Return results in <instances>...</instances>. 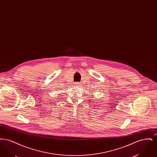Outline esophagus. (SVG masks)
Returning <instances> with one entry per match:
<instances>
[{
  "label": "esophagus",
  "mask_w": 157,
  "mask_h": 157,
  "mask_svg": "<svg viewBox=\"0 0 157 157\" xmlns=\"http://www.w3.org/2000/svg\"><path fill=\"white\" fill-rule=\"evenodd\" d=\"M75 85L76 86H81V85H80V84H79L78 83H76Z\"/></svg>",
  "instance_id": "obj_1"
}]
</instances>
